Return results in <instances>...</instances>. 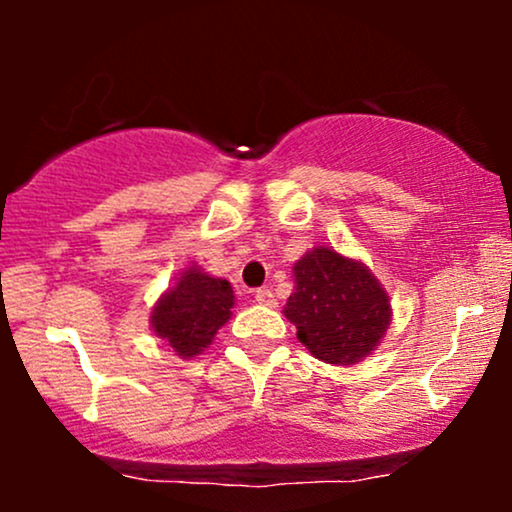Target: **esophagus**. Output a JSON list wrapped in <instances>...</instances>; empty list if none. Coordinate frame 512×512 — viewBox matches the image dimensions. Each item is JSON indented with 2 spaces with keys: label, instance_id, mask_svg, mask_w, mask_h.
<instances>
[{
  "label": "esophagus",
  "instance_id": "34e87169",
  "mask_svg": "<svg viewBox=\"0 0 512 512\" xmlns=\"http://www.w3.org/2000/svg\"><path fill=\"white\" fill-rule=\"evenodd\" d=\"M252 296H255V301L260 305H274V291L267 289V286L257 289L255 293H252Z\"/></svg>",
  "mask_w": 512,
  "mask_h": 512
}]
</instances>
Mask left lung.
<instances>
[{"label":"left lung","mask_w":512,"mask_h":512,"mask_svg":"<svg viewBox=\"0 0 512 512\" xmlns=\"http://www.w3.org/2000/svg\"><path fill=\"white\" fill-rule=\"evenodd\" d=\"M296 291L284 315L315 358L349 366L380 344L390 325V298L370 269L330 248H315L293 267Z\"/></svg>","instance_id":"1"}]
</instances>
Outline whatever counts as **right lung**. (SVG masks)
<instances>
[{
  "instance_id": "add662e5",
  "label": "right lung",
  "mask_w": 512,
  "mask_h": 512,
  "mask_svg": "<svg viewBox=\"0 0 512 512\" xmlns=\"http://www.w3.org/2000/svg\"><path fill=\"white\" fill-rule=\"evenodd\" d=\"M231 308V284L192 267L180 276L178 286L156 303L151 325L178 356L190 358L207 349L231 317Z\"/></svg>"
}]
</instances>
